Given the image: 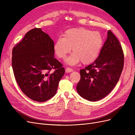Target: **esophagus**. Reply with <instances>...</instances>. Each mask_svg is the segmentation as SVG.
Returning <instances> with one entry per match:
<instances>
[{"label":"esophagus","instance_id":"1","mask_svg":"<svg viewBox=\"0 0 135 135\" xmlns=\"http://www.w3.org/2000/svg\"><path fill=\"white\" fill-rule=\"evenodd\" d=\"M72 71H73V70L71 68L67 67L66 69H65V72H66V73H69V72H71Z\"/></svg>","mask_w":135,"mask_h":135}]
</instances>
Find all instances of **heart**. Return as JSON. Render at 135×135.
Wrapping results in <instances>:
<instances>
[{"label": "heart", "instance_id": "1", "mask_svg": "<svg viewBox=\"0 0 135 135\" xmlns=\"http://www.w3.org/2000/svg\"><path fill=\"white\" fill-rule=\"evenodd\" d=\"M63 37H59L54 44V51L57 57L64 59L70 52H74L66 59L71 65L81 61L84 64L92 63L99 56L103 46V37L98 31L76 28L67 30Z\"/></svg>", "mask_w": 135, "mask_h": 135}]
</instances>
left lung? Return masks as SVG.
Returning <instances> with one entry per match:
<instances>
[{
    "label": "left lung",
    "mask_w": 135,
    "mask_h": 135,
    "mask_svg": "<svg viewBox=\"0 0 135 135\" xmlns=\"http://www.w3.org/2000/svg\"><path fill=\"white\" fill-rule=\"evenodd\" d=\"M124 66V54L118 39L108 31L99 56L91 64L80 71L76 89L83 98L99 100L112 91L118 82Z\"/></svg>",
    "instance_id": "obj_1"
}]
</instances>
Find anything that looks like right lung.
Here are the masks:
<instances>
[{"mask_svg": "<svg viewBox=\"0 0 135 135\" xmlns=\"http://www.w3.org/2000/svg\"><path fill=\"white\" fill-rule=\"evenodd\" d=\"M54 42L40 28L26 33L13 48L12 67L17 83L27 97L44 102L56 94L63 65L54 57ZM52 69L54 71L50 73Z\"/></svg>", "mask_w": 135, "mask_h": 135, "instance_id": "add662e5", "label": "right lung"}]
</instances>
